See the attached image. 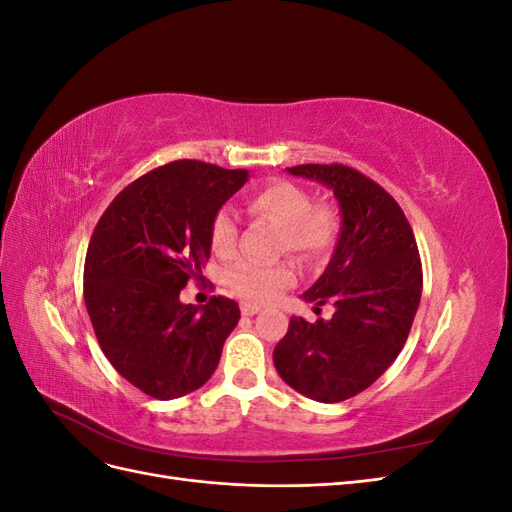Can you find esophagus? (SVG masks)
<instances>
[{"instance_id":"1","label":"esophagus","mask_w":512,"mask_h":512,"mask_svg":"<svg viewBox=\"0 0 512 512\" xmlns=\"http://www.w3.org/2000/svg\"><path fill=\"white\" fill-rule=\"evenodd\" d=\"M260 312L258 305H252V303H241V314L243 316H254Z\"/></svg>"}]
</instances>
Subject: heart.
<instances>
[{"mask_svg": "<svg viewBox=\"0 0 512 512\" xmlns=\"http://www.w3.org/2000/svg\"><path fill=\"white\" fill-rule=\"evenodd\" d=\"M258 220L280 228L277 254H290L305 265H314L327 256L339 237V215L329 203H314L301 185L277 179L247 198ZM239 243V226L230 209H220L211 222V247L222 258H232ZM228 288L247 303H271L294 284L290 262L256 265L239 262L226 273Z\"/></svg>", "mask_w": 512, "mask_h": 512, "instance_id": "1", "label": "heart"}]
</instances>
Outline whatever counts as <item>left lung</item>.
I'll list each match as a JSON object with an SVG mask.
<instances>
[{"label": "left lung", "instance_id": "1", "mask_svg": "<svg viewBox=\"0 0 512 512\" xmlns=\"http://www.w3.org/2000/svg\"><path fill=\"white\" fill-rule=\"evenodd\" d=\"M288 173L333 188L342 235L305 301L331 303L329 320L292 316L273 350L277 374L309 399L337 404L374 384L404 348L423 292V265L408 218L374 179L346 164H301Z\"/></svg>", "mask_w": 512, "mask_h": 512}]
</instances>
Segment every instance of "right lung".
<instances>
[{
    "instance_id": "obj_1",
    "label": "right lung",
    "mask_w": 512,
    "mask_h": 512,
    "mask_svg": "<svg viewBox=\"0 0 512 512\" xmlns=\"http://www.w3.org/2000/svg\"><path fill=\"white\" fill-rule=\"evenodd\" d=\"M247 181V170L177 160L149 170L106 207L91 235L83 294L91 327L111 365L153 399L203 386L241 318L218 294L179 301L211 256V222Z\"/></svg>"
}]
</instances>
